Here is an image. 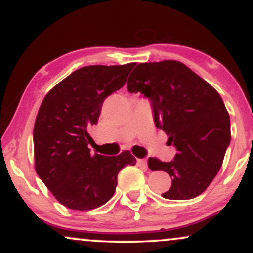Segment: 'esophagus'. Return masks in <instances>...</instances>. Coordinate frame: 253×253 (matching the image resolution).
<instances>
[{
  "mask_svg": "<svg viewBox=\"0 0 253 253\" xmlns=\"http://www.w3.org/2000/svg\"><path fill=\"white\" fill-rule=\"evenodd\" d=\"M136 164L140 168H147V162L145 159H136Z\"/></svg>",
  "mask_w": 253,
  "mask_h": 253,
  "instance_id": "obj_1",
  "label": "esophagus"
}]
</instances>
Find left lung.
Instances as JSON below:
<instances>
[{
    "label": "left lung",
    "instance_id": "obj_1",
    "mask_svg": "<svg viewBox=\"0 0 253 253\" xmlns=\"http://www.w3.org/2000/svg\"><path fill=\"white\" fill-rule=\"evenodd\" d=\"M127 89L149 98L156 126L169 136L168 144L177 149L173 161L151 157L147 162L150 170L165 171L172 179L162 196H199L221 168L231 141L229 114L219 92L177 60L138 64Z\"/></svg>",
    "mask_w": 253,
    "mask_h": 253
}]
</instances>
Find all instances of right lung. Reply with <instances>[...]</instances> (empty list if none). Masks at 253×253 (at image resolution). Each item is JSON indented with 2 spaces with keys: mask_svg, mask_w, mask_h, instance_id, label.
<instances>
[{
  "mask_svg": "<svg viewBox=\"0 0 253 253\" xmlns=\"http://www.w3.org/2000/svg\"><path fill=\"white\" fill-rule=\"evenodd\" d=\"M135 63L89 65L54 85L42 100L33 130L38 176L65 207L90 211L114 195L118 173L134 165L129 151L92 155L89 129L96 125L103 101L123 88Z\"/></svg>",
  "mask_w": 253,
  "mask_h": 253,
  "instance_id": "right-lung-1",
  "label": "right lung"
}]
</instances>
